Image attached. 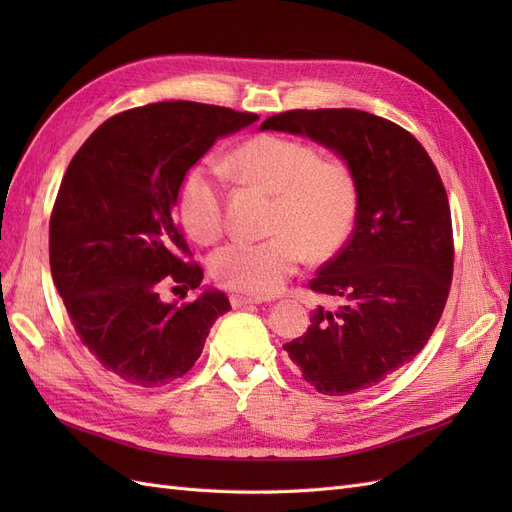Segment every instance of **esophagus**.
<instances>
[{
  "instance_id": "34e87169",
  "label": "esophagus",
  "mask_w": 512,
  "mask_h": 512,
  "mask_svg": "<svg viewBox=\"0 0 512 512\" xmlns=\"http://www.w3.org/2000/svg\"><path fill=\"white\" fill-rule=\"evenodd\" d=\"M260 303L258 299H252V297H243V294H230V305L239 309V307H247V305H256Z\"/></svg>"
}]
</instances>
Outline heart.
Wrapping results in <instances>:
<instances>
[{
  "label": "heart",
  "mask_w": 512,
  "mask_h": 512,
  "mask_svg": "<svg viewBox=\"0 0 512 512\" xmlns=\"http://www.w3.org/2000/svg\"><path fill=\"white\" fill-rule=\"evenodd\" d=\"M232 164L243 177L275 194L271 232L265 241L235 239L211 256V275L224 288L267 297L284 286L305 254L335 256L348 243L361 205V185L342 158L299 138L258 134L237 147ZM179 213L198 243H213L226 228L222 170L198 162L181 185Z\"/></svg>",
  "instance_id": "obj_1"
}]
</instances>
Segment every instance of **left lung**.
<instances>
[{
    "mask_svg": "<svg viewBox=\"0 0 512 512\" xmlns=\"http://www.w3.org/2000/svg\"><path fill=\"white\" fill-rule=\"evenodd\" d=\"M260 128L314 138L359 177L352 237L309 282L346 303L335 312L320 305L307 331L284 344L318 393H359L410 363L444 312L455 260L444 183L408 130L356 108H297Z\"/></svg>",
    "mask_w": 512,
    "mask_h": 512,
    "instance_id": "left-lung-1",
    "label": "left lung"
}]
</instances>
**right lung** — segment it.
<instances>
[{
    "instance_id": "obj_1",
    "label": "right lung",
    "mask_w": 512,
    "mask_h": 512,
    "mask_svg": "<svg viewBox=\"0 0 512 512\" xmlns=\"http://www.w3.org/2000/svg\"><path fill=\"white\" fill-rule=\"evenodd\" d=\"M256 119L156 102L106 119L74 153L51 213V273L76 337L123 382L160 386L188 374L230 309L220 290L181 305L162 303L160 290L203 282L173 213L185 173Z\"/></svg>"
}]
</instances>
